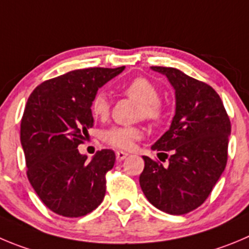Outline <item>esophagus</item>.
Masks as SVG:
<instances>
[{
    "mask_svg": "<svg viewBox=\"0 0 249 249\" xmlns=\"http://www.w3.org/2000/svg\"><path fill=\"white\" fill-rule=\"evenodd\" d=\"M127 156H129V153L124 152V151H117V160H118V161H123V160L126 159Z\"/></svg>",
    "mask_w": 249,
    "mask_h": 249,
    "instance_id": "34e87169",
    "label": "esophagus"
}]
</instances>
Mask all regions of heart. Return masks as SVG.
<instances>
[{
  "mask_svg": "<svg viewBox=\"0 0 249 249\" xmlns=\"http://www.w3.org/2000/svg\"><path fill=\"white\" fill-rule=\"evenodd\" d=\"M126 97L140 103L139 117L150 123H159L164 115V104L160 97V90L151 81L138 77L127 82L123 88ZM90 113L96 119L106 120L110 113V104L104 93H97L90 102ZM142 138V130L138 126L115 125L104 130L102 139L109 146L120 150H130L134 143Z\"/></svg>",
  "mask_w": 249,
  "mask_h": 249,
  "instance_id": "obj_1",
  "label": "heart"
}]
</instances>
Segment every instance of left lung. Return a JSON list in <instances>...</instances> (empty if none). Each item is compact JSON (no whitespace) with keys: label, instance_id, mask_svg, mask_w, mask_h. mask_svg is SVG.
I'll return each instance as SVG.
<instances>
[{"label":"left lung","instance_id":"8db88e82","mask_svg":"<svg viewBox=\"0 0 249 249\" xmlns=\"http://www.w3.org/2000/svg\"><path fill=\"white\" fill-rule=\"evenodd\" d=\"M152 70L166 76L176 89V115L168 131L151 147L168 159V167L143 156L140 185L153 206L184 215L208 199L224 172L231 122L211 86L173 67Z\"/></svg>","mask_w":249,"mask_h":249}]
</instances>
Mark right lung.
<instances>
[{
    "instance_id": "add662e5",
    "label": "right lung",
    "mask_w": 249,
    "mask_h": 249,
    "mask_svg": "<svg viewBox=\"0 0 249 249\" xmlns=\"http://www.w3.org/2000/svg\"><path fill=\"white\" fill-rule=\"evenodd\" d=\"M117 69L75 70L39 85L28 98L20 122L27 177L53 213L81 217L106 195V174L115 153L102 150L90 161L78 152L93 126L90 102L99 87L119 75Z\"/></svg>"
}]
</instances>
